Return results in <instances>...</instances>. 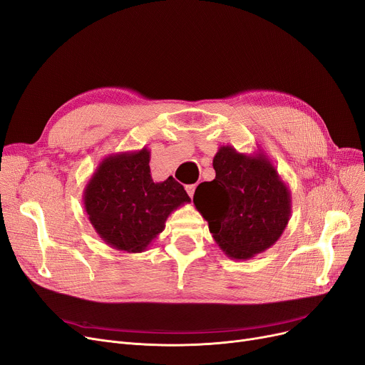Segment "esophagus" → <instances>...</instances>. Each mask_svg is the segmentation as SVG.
Here are the masks:
<instances>
[{
    "instance_id": "34e87169",
    "label": "esophagus",
    "mask_w": 365,
    "mask_h": 365,
    "mask_svg": "<svg viewBox=\"0 0 365 365\" xmlns=\"http://www.w3.org/2000/svg\"><path fill=\"white\" fill-rule=\"evenodd\" d=\"M186 192H187L189 197L192 198V197H194V192H195V185H187V186H186Z\"/></svg>"
}]
</instances>
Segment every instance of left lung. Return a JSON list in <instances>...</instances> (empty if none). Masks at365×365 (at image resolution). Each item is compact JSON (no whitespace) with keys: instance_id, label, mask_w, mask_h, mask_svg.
<instances>
[{"instance_id":"left-lung-1","label":"left lung","mask_w":365,"mask_h":365,"mask_svg":"<svg viewBox=\"0 0 365 365\" xmlns=\"http://www.w3.org/2000/svg\"><path fill=\"white\" fill-rule=\"evenodd\" d=\"M213 168L216 178L198 185L194 204L222 252L242 261L272 247L288 225L292 202L270 158L220 146Z\"/></svg>"}]
</instances>
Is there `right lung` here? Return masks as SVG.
I'll return each instance as SVG.
<instances>
[{
  "label": "right lung",
  "instance_id": "1",
  "mask_svg": "<svg viewBox=\"0 0 365 365\" xmlns=\"http://www.w3.org/2000/svg\"><path fill=\"white\" fill-rule=\"evenodd\" d=\"M150 150L106 156L85 186L83 207L100 239L120 252L146 250L165 228V220L180 205L191 202L171 176L153 182Z\"/></svg>",
  "mask_w": 365,
  "mask_h": 365
}]
</instances>
